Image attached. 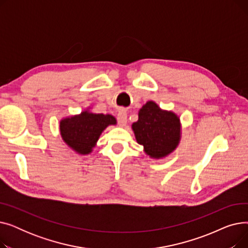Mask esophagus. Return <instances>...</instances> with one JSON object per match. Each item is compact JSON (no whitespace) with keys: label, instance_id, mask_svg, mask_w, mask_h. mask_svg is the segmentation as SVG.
Masks as SVG:
<instances>
[{"label":"esophagus","instance_id":"obj_1","mask_svg":"<svg viewBox=\"0 0 248 248\" xmlns=\"http://www.w3.org/2000/svg\"><path fill=\"white\" fill-rule=\"evenodd\" d=\"M126 120H127V114L126 111L122 109L117 113V123L121 126H124L126 124Z\"/></svg>","mask_w":248,"mask_h":248}]
</instances>
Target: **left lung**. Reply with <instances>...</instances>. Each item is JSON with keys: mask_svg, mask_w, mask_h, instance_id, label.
I'll return each instance as SVG.
<instances>
[{"mask_svg": "<svg viewBox=\"0 0 248 248\" xmlns=\"http://www.w3.org/2000/svg\"><path fill=\"white\" fill-rule=\"evenodd\" d=\"M132 127L137 141L154 159L167 157L178 147L181 139L179 116L173 111L161 109L154 101L142 106L139 120Z\"/></svg>", "mask_w": 248, "mask_h": 248, "instance_id": "left-lung-1", "label": "left lung"}]
</instances>
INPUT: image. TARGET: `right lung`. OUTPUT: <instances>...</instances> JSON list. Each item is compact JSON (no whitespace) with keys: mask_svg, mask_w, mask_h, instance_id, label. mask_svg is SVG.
Here are the masks:
<instances>
[{"mask_svg":"<svg viewBox=\"0 0 248 248\" xmlns=\"http://www.w3.org/2000/svg\"><path fill=\"white\" fill-rule=\"evenodd\" d=\"M110 124H116L110 114L93 113L88 110L60 121V134L63 140L79 155L93 152L101 133Z\"/></svg>","mask_w":248,"mask_h":248,"instance_id":"1","label":"right lung"}]
</instances>
